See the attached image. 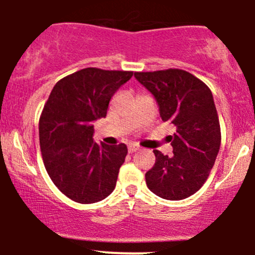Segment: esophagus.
<instances>
[{
  "label": "esophagus",
  "instance_id": "obj_1",
  "mask_svg": "<svg viewBox=\"0 0 255 255\" xmlns=\"http://www.w3.org/2000/svg\"><path fill=\"white\" fill-rule=\"evenodd\" d=\"M139 150V146L135 145V144H130V145H128V151L129 153H134V151Z\"/></svg>",
  "mask_w": 255,
  "mask_h": 255
}]
</instances>
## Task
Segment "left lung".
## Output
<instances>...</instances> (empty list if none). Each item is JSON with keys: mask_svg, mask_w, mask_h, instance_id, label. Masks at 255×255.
I'll return each instance as SVG.
<instances>
[{"mask_svg": "<svg viewBox=\"0 0 255 255\" xmlns=\"http://www.w3.org/2000/svg\"><path fill=\"white\" fill-rule=\"evenodd\" d=\"M150 92L163 121L175 126L173 155L154 150L155 164L145 174L146 186L171 201L191 196L207 180L221 145V129L211 90L180 69L134 73Z\"/></svg>", "mask_w": 255, "mask_h": 255, "instance_id": "8db88e82", "label": "left lung"}]
</instances>
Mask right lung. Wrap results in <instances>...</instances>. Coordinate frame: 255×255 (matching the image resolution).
<instances>
[{
	"mask_svg": "<svg viewBox=\"0 0 255 255\" xmlns=\"http://www.w3.org/2000/svg\"><path fill=\"white\" fill-rule=\"evenodd\" d=\"M132 71L86 68L56 82L39 120L43 161L51 181L79 204H94L115 190L127 145L94 142L95 121L106 117L115 92Z\"/></svg>",
	"mask_w": 255,
	"mask_h": 255,
	"instance_id": "add662e5",
	"label": "right lung"
}]
</instances>
